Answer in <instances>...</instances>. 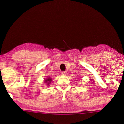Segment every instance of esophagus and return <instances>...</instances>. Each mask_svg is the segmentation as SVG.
<instances>
[{
  "mask_svg": "<svg viewBox=\"0 0 124 124\" xmlns=\"http://www.w3.org/2000/svg\"><path fill=\"white\" fill-rule=\"evenodd\" d=\"M67 74V72H64V71H63V72H61L62 75H66Z\"/></svg>",
  "mask_w": 124,
  "mask_h": 124,
  "instance_id": "esophagus-1",
  "label": "esophagus"
}]
</instances>
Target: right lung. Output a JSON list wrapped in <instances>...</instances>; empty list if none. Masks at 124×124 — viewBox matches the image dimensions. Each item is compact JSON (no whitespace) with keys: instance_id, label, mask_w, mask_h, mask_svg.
<instances>
[{"instance_id":"1","label":"right lung","mask_w":124,"mask_h":124,"mask_svg":"<svg viewBox=\"0 0 124 124\" xmlns=\"http://www.w3.org/2000/svg\"><path fill=\"white\" fill-rule=\"evenodd\" d=\"M51 80H52V79L51 78H47V79H45V83H47V85H49L50 84V82L51 81Z\"/></svg>"}]
</instances>
